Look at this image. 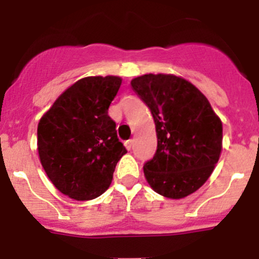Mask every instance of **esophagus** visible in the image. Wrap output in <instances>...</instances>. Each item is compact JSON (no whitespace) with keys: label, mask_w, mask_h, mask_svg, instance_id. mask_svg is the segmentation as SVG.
<instances>
[{"label":"esophagus","mask_w":259,"mask_h":259,"mask_svg":"<svg viewBox=\"0 0 259 259\" xmlns=\"http://www.w3.org/2000/svg\"><path fill=\"white\" fill-rule=\"evenodd\" d=\"M133 144H134V140H133V139H129V140H126V142L124 143L125 148H126L127 150H130V149L133 148Z\"/></svg>","instance_id":"obj_1"}]
</instances>
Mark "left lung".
Masks as SVG:
<instances>
[{
  "mask_svg": "<svg viewBox=\"0 0 259 259\" xmlns=\"http://www.w3.org/2000/svg\"><path fill=\"white\" fill-rule=\"evenodd\" d=\"M150 109L158 148L144 176L154 192L182 199L199 189L218 163L223 126L208 99L171 74H146L130 82Z\"/></svg>",
  "mask_w": 259,
  "mask_h": 259,
  "instance_id": "1",
  "label": "left lung"
}]
</instances>
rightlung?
I'll list each match as a JSON object with an SVG mask.
<instances>
[{
  "instance_id": "add662e5",
  "label": "right lung",
  "mask_w": 259,
  "mask_h": 259,
  "mask_svg": "<svg viewBox=\"0 0 259 259\" xmlns=\"http://www.w3.org/2000/svg\"><path fill=\"white\" fill-rule=\"evenodd\" d=\"M121 85L119 76H88L72 83L42 115L37 150L52 184L71 199L90 200L111 184L126 154L109 106Z\"/></svg>"
}]
</instances>
